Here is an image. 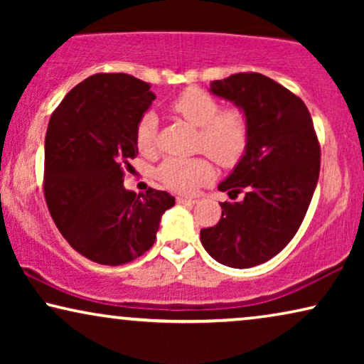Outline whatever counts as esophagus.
Returning a JSON list of instances; mask_svg holds the SVG:
<instances>
[{
  "label": "esophagus",
  "mask_w": 364,
  "mask_h": 364,
  "mask_svg": "<svg viewBox=\"0 0 364 364\" xmlns=\"http://www.w3.org/2000/svg\"><path fill=\"white\" fill-rule=\"evenodd\" d=\"M177 203H196L197 198L196 197H186V196H178L177 198Z\"/></svg>",
  "instance_id": "esophagus-1"
}]
</instances>
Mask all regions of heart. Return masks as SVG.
<instances>
[{
  "instance_id": "heart-1",
  "label": "heart",
  "mask_w": 364,
  "mask_h": 364,
  "mask_svg": "<svg viewBox=\"0 0 364 364\" xmlns=\"http://www.w3.org/2000/svg\"><path fill=\"white\" fill-rule=\"evenodd\" d=\"M173 112L198 129L197 146L217 164L232 167L245 156L250 144V121L243 109H220V102L200 87H187L171 102ZM159 119L152 111L142 114L136 126L139 151L152 154L157 149ZM213 177L207 157H168L157 168V178L178 193H193Z\"/></svg>"
}]
</instances>
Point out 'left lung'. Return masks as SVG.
Listing matches in <instances>:
<instances>
[{"label": "left lung", "mask_w": 364, "mask_h": 364, "mask_svg": "<svg viewBox=\"0 0 364 364\" xmlns=\"http://www.w3.org/2000/svg\"><path fill=\"white\" fill-rule=\"evenodd\" d=\"M210 91L247 112L250 144L218 186L240 202H220L217 225L200 242L222 265L250 268L285 248L300 228L320 176V142L305 102L260 73L213 81Z\"/></svg>", "instance_id": "8db88e82"}]
</instances>
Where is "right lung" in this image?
I'll return each mask as SVG.
<instances>
[{"instance_id":"right-lung-1","label":"right lung","mask_w":364,"mask_h":364,"mask_svg":"<svg viewBox=\"0 0 364 364\" xmlns=\"http://www.w3.org/2000/svg\"><path fill=\"white\" fill-rule=\"evenodd\" d=\"M156 94L129 74H94L53 112L44 142V198L74 250L101 265H124L156 242L162 213L176 203L164 191H126L137 156L136 126Z\"/></svg>"}]
</instances>
